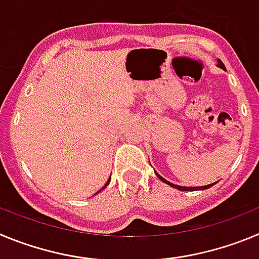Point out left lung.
Here are the masks:
<instances>
[{
    "mask_svg": "<svg viewBox=\"0 0 259 259\" xmlns=\"http://www.w3.org/2000/svg\"><path fill=\"white\" fill-rule=\"evenodd\" d=\"M218 67L223 68V70H224V68H226V67H224V65H223V62H222L221 59H218ZM155 175H157L158 178H159V179H161L162 182H163V183H166V184L171 185V187H172V188L179 189V191H202V189H209L210 187H212V185L215 184V183H212V184H209V185H203V187H182V185H175V184H172V183L167 182L166 179H163V178H162L161 175H158L157 172H155Z\"/></svg>",
    "mask_w": 259,
    "mask_h": 259,
    "instance_id": "1",
    "label": "left lung"
}]
</instances>
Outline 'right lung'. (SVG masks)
Masks as SVG:
<instances>
[{
    "instance_id": "add662e5",
    "label": "right lung",
    "mask_w": 259,
    "mask_h": 259,
    "mask_svg": "<svg viewBox=\"0 0 259 259\" xmlns=\"http://www.w3.org/2000/svg\"><path fill=\"white\" fill-rule=\"evenodd\" d=\"M110 179H111V178H110ZM110 179L107 180V182H106V184H105V187H102V189H105V188H106V187H107V184H109V183H110ZM98 192H101V191H98ZM98 192H97V193H98Z\"/></svg>"
}]
</instances>
